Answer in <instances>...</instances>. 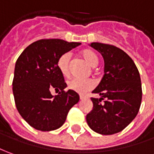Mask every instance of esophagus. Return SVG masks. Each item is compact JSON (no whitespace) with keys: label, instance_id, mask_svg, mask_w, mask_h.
<instances>
[{"label":"esophagus","instance_id":"1","mask_svg":"<svg viewBox=\"0 0 154 154\" xmlns=\"http://www.w3.org/2000/svg\"><path fill=\"white\" fill-rule=\"evenodd\" d=\"M85 98V96H84V95H79V99L80 100H84Z\"/></svg>","mask_w":154,"mask_h":154}]
</instances>
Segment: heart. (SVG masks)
Instances as JSON below:
<instances>
[{"mask_svg":"<svg viewBox=\"0 0 154 154\" xmlns=\"http://www.w3.org/2000/svg\"><path fill=\"white\" fill-rule=\"evenodd\" d=\"M80 55L91 67H95L99 63V58L95 52L91 49L86 48L80 52ZM70 59L69 53H65L62 54L58 59V68L60 73L64 76L68 77L70 74ZM94 87V82L91 79H72L68 82V88L71 91L77 92L79 94H85Z\"/></svg>","mask_w":154,"mask_h":154,"instance_id":"obj_1","label":"heart"}]
</instances>
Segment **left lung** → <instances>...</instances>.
Wrapping results in <instances>:
<instances>
[{
    "mask_svg": "<svg viewBox=\"0 0 154 154\" xmlns=\"http://www.w3.org/2000/svg\"><path fill=\"white\" fill-rule=\"evenodd\" d=\"M91 46L101 54L105 62L103 78L91 98L92 111L86 122L94 132L111 135L122 131L137 115L142 102V84L136 64L123 50L100 43Z\"/></svg>",
    "mask_w": 154,
    "mask_h": 154,
    "instance_id": "1",
    "label": "left lung"
}]
</instances>
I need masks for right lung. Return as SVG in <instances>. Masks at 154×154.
<instances>
[{
    "label": "right lung",
    "mask_w": 154,
    "mask_h": 154,
    "mask_svg": "<svg viewBox=\"0 0 154 154\" xmlns=\"http://www.w3.org/2000/svg\"><path fill=\"white\" fill-rule=\"evenodd\" d=\"M80 44L41 39L26 47L17 60L12 81L15 104L22 118L35 129L48 132L59 128L79 102L76 92L63 91L67 85L57 63L61 55ZM52 89L59 94L53 96Z\"/></svg>",
    "instance_id": "obj_1"
}]
</instances>
